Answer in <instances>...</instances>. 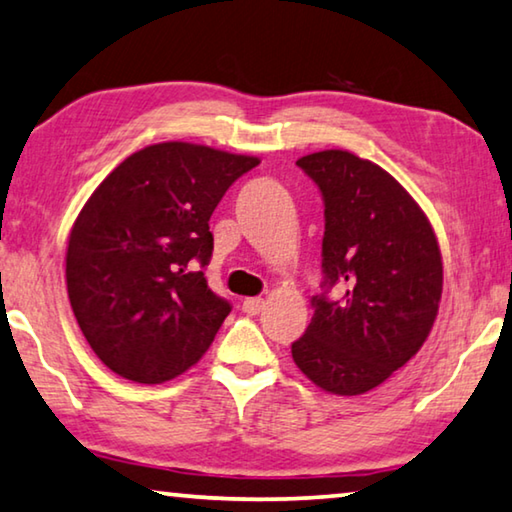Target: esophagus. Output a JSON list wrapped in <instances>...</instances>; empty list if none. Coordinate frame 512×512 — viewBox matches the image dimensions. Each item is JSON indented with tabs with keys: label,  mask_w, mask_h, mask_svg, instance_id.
I'll return each mask as SVG.
<instances>
[{
	"label": "esophagus",
	"mask_w": 512,
	"mask_h": 512,
	"mask_svg": "<svg viewBox=\"0 0 512 512\" xmlns=\"http://www.w3.org/2000/svg\"><path fill=\"white\" fill-rule=\"evenodd\" d=\"M241 310L246 312V314H250V316L259 314V312L264 310V298H246V300H243Z\"/></svg>",
	"instance_id": "obj_1"
}]
</instances>
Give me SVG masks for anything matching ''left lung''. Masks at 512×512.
<instances>
[{
    "mask_svg": "<svg viewBox=\"0 0 512 512\" xmlns=\"http://www.w3.org/2000/svg\"><path fill=\"white\" fill-rule=\"evenodd\" d=\"M296 166L319 186L326 232L321 294L291 355L326 392L364 394L426 342L442 298L440 248L417 202L380 166L346 150Z\"/></svg>",
    "mask_w": 512,
    "mask_h": 512,
    "instance_id": "obj_1",
    "label": "left lung"
}]
</instances>
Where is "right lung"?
<instances>
[{
	"label": "right lung",
	"instance_id": "obj_1",
	"mask_svg": "<svg viewBox=\"0 0 512 512\" xmlns=\"http://www.w3.org/2000/svg\"><path fill=\"white\" fill-rule=\"evenodd\" d=\"M255 157L182 141L157 143L113 168L70 232L72 312L97 358L157 385L193 367L230 314L202 269L209 218Z\"/></svg>",
	"mask_w": 512,
	"mask_h": 512
}]
</instances>
